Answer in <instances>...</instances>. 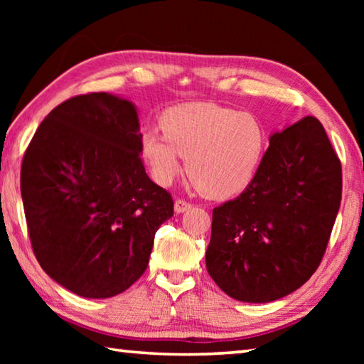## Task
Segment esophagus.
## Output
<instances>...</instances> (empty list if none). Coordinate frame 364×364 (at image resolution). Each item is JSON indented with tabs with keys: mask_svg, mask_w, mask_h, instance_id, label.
Segmentation results:
<instances>
[{
	"mask_svg": "<svg viewBox=\"0 0 364 364\" xmlns=\"http://www.w3.org/2000/svg\"><path fill=\"white\" fill-rule=\"evenodd\" d=\"M191 207H193V204H191V202H188V200H183V199H176L175 200V212L176 213L188 212Z\"/></svg>",
	"mask_w": 364,
	"mask_h": 364,
	"instance_id": "obj_1",
	"label": "esophagus"
}]
</instances>
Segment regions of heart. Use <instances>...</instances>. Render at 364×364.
Segmentation results:
<instances>
[{
	"label": "heart",
	"instance_id": "b5f03b06",
	"mask_svg": "<svg viewBox=\"0 0 364 364\" xmlns=\"http://www.w3.org/2000/svg\"><path fill=\"white\" fill-rule=\"evenodd\" d=\"M162 130L141 133V154L154 180L170 184L183 168L202 193L228 197L254 180L268 149L257 115L212 102H188L162 115Z\"/></svg>",
	"mask_w": 364,
	"mask_h": 364
}]
</instances>
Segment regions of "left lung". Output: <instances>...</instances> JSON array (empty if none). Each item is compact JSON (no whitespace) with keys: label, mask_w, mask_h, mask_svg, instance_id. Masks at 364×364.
Returning a JSON list of instances; mask_svg holds the SVG:
<instances>
[{"label":"left lung","mask_w":364,"mask_h":364,"mask_svg":"<svg viewBox=\"0 0 364 364\" xmlns=\"http://www.w3.org/2000/svg\"><path fill=\"white\" fill-rule=\"evenodd\" d=\"M342 199V165L316 117L269 138L254 180L213 208L208 274L230 297L267 304L311 278Z\"/></svg>","instance_id":"left-lung-1"}]
</instances>
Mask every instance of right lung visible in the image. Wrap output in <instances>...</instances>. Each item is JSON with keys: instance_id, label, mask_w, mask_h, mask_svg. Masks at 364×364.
Returning <instances> with one entry per match:
<instances>
[{"instance_id": "add662e5", "label": "right lung", "mask_w": 364, "mask_h": 364, "mask_svg": "<svg viewBox=\"0 0 364 364\" xmlns=\"http://www.w3.org/2000/svg\"><path fill=\"white\" fill-rule=\"evenodd\" d=\"M133 104L73 96L40 123L23 154L21 194L30 242L48 276L73 294L107 299L147 268L173 199L141 160Z\"/></svg>"}]
</instances>
